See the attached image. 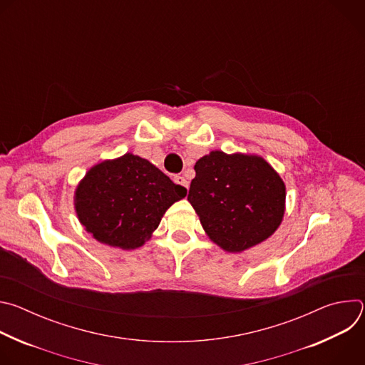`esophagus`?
<instances>
[{"label":"esophagus","instance_id":"34e87169","mask_svg":"<svg viewBox=\"0 0 365 365\" xmlns=\"http://www.w3.org/2000/svg\"><path fill=\"white\" fill-rule=\"evenodd\" d=\"M173 182L176 183V185H180V186H183V187H189V182L183 178V176H180V175H178V176H175L173 178Z\"/></svg>","mask_w":365,"mask_h":365}]
</instances>
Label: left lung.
<instances>
[{
    "label": "left lung",
    "mask_w": 365,
    "mask_h": 365,
    "mask_svg": "<svg viewBox=\"0 0 365 365\" xmlns=\"http://www.w3.org/2000/svg\"><path fill=\"white\" fill-rule=\"evenodd\" d=\"M187 200L210 238L230 252L267 240L284 214L286 187L258 155L211 151L195 165Z\"/></svg>",
    "instance_id": "left-lung-1"
}]
</instances>
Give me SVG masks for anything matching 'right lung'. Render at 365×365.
I'll list each match as a JSON object with an SVG mask.
<instances>
[{
    "label": "right lung",
    "instance_id": "add662e5",
    "mask_svg": "<svg viewBox=\"0 0 365 365\" xmlns=\"http://www.w3.org/2000/svg\"><path fill=\"white\" fill-rule=\"evenodd\" d=\"M186 196L162 170L134 154L93 166L75 193L81 224L99 242L134 250L159 227L169 206Z\"/></svg>",
    "mask_w": 365,
    "mask_h": 365
}]
</instances>
